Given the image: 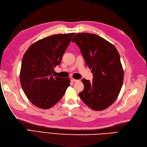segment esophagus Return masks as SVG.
I'll list each match as a JSON object with an SVG mask.
<instances>
[{
	"mask_svg": "<svg viewBox=\"0 0 147 147\" xmlns=\"http://www.w3.org/2000/svg\"><path fill=\"white\" fill-rule=\"evenodd\" d=\"M70 80H71V81H72V82H76L79 81V80L75 79H74L73 78H70Z\"/></svg>",
	"mask_w": 147,
	"mask_h": 147,
	"instance_id": "1",
	"label": "esophagus"
}]
</instances>
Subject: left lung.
Instances as JSON below:
<instances>
[{"mask_svg": "<svg viewBox=\"0 0 147 147\" xmlns=\"http://www.w3.org/2000/svg\"><path fill=\"white\" fill-rule=\"evenodd\" d=\"M80 49L86 64L93 73V81L82 79V101L94 111H102L114 102L120 93L124 73L115 47L93 34L79 33L73 38Z\"/></svg>", "mask_w": 147, "mask_h": 147, "instance_id": "obj_1", "label": "left lung"}]
</instances>
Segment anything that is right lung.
<instances>
[{
    "label": "right lung",
    "mask_w": 147,
    "mask_h": 147,
    "mask_svg": "<svg viewBox=\"0 0 147 147\" xmlns=\"http://www.w3.org/2000/svg\"><path fill=\"white\" fill-rule=\"evenodd\" d=\"M74 33L53 35L33 43L23 56L20 82L24 92L35 106L47 109L57 103L69 86V78H54Z\"/></svg>",
    "instance_id": "add662e5"
}]
</instances>
